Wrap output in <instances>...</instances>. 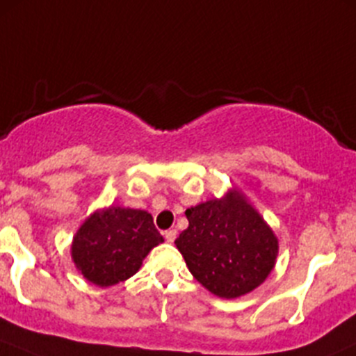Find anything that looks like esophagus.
<instances>
[{"instance_id":"esophagus-1","label":"esophagus","mask_w":356,"mask_h":356,"mask_svg":"<svg viewBox=\"0 0 356 356\" xmlns=\"http://www.w3.org/2000/svg\"><path fill=\"white\" fill-rule=\"evenodd\" d=\"M163 236L168 243H174V239L177 238V231L175 229H168V231L163 232Z\"/></svg>"}]
</instances>
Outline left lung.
I'll return each instance as SVG.
<instances>
[{"label": "left lung", "instance_id": "obj_1", "mask_svg": "<svg viewBox=\"0 0 356 356\" xmlns=\"http://www.w3.org/2000/svg\"><path fill=\"white\" fill-rule=\"evenodd\" d=\"M186 217L189 227L175 246L196 281L215 296H243L272 272L277 238L239 191L188 208Z\"/></svg>", "mask_w": 356, "mask_h": 356}]
</instances>
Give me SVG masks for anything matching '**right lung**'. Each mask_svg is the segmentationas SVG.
Returning a JSON list of instances; mask_svg holds the SVG:
<instances>
[{"instance_id": "1", "label": "right lung", "mask_w": 356, "mask_h": 356, "mask_svg": "<svg viewBox=\"0 0 356 356\" xmlns=\"http://www.w3.org/2000/svg\"><path fill=\"white\" fill-rule=\"evenodd\" d=\"M160 243L163 238L148 211L108 207L86 218L75 232L72 260L89 282L108 288L132 277Z\"/></svg>"}]
</instances>
